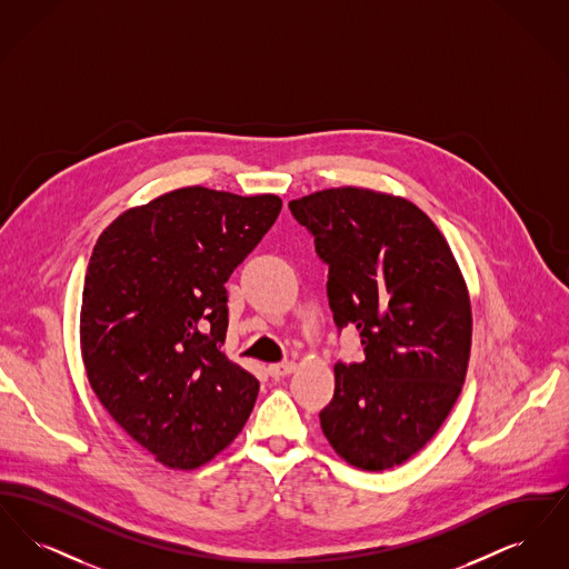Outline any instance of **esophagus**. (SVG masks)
<instances>
[{
	"mask_svg": "<svg viewBox=\"0 0 569 569\" xmlns=\"http://www.w3.org/2000/svg\"><path fill=\"white\" fill-rule=\"evenodd\" d=\"M295 369H297V365H295V362H290V360H286V362H277V365H269V376L274 379L286 378V376L295 373Z\"/></svg>",
	"mask_w": 569,
	"mask_h": 569,
	"instance_id": "1",
	"label": "esophagus"
}]
</instances>
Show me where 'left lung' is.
I'll return each instance as SVG.
<instances>
[{
  "label": "left lung",
  "mask_w": 569,
  "mask_h": 569,
  "mask_svg": "<svg viewBox=\"0 0 569 569\" xmlns=\"http://www.w3.org/2000/svg\"><path fill=\"white\" fill-rule=\"evenodd\" d=\"M328 264L335 325L353 326L365 360L335 365L320 411L332 450L383 471L433 439L459 399L471 352V300L457 258L401 196L330 188L290 202Z\"/></svg>",
  "instance_id": "left-lung-1"
}]
</instances>
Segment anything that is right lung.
I'll return each mask as SVG.
<instances>
[{
    "instance_id": "right-lung-1",
    "label": "right lung",
    "mask_w": 569,
    "mask_h": 569,
    "mask_svg": "<svg viewBox=\"0 0 569 569\" xmlns=\"http://www.w3.org/2000/svg\"><path fill=\"white\" fill-rule=\"evenodd\" d=\"M281 211L274 193L202 186L117 217L93 247L81 305L89 383L158 462L198 469L232 443L260 383L221 352L223 283Z\"/></svg>"
}]
</instances>
